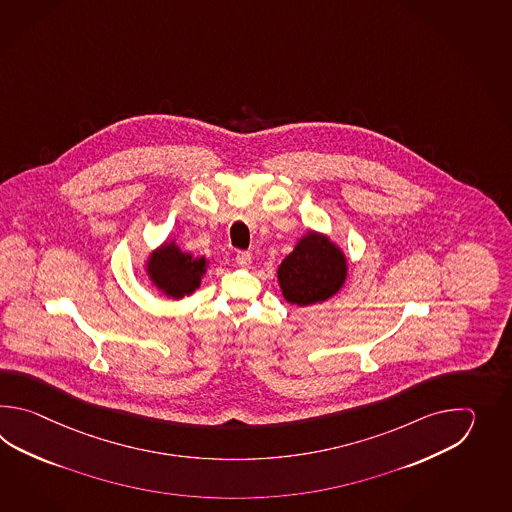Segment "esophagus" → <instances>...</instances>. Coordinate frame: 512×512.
<instances>
[{"label":"esophagus","instance_id":"obj_1","mask_svg":"<svg viewBox=\"0 0 512 512\" xmlns=\"http://www.w3.org/2000/svg\"><path fill=\"white\" fill-rule=\"evenodd\" d=\"M236 263H238V267L241 269H245V267H249L252 263V256L249 252L240 251L236 254Z\"/></svg>","mask_w":512,"mask_h":512}]
</instances>
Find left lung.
Segmentation results:
<instances>
[{
	"label": "left lung",
	"instance_id": "8db88e82",
	"mask_svg": "<svg viewBox=\"0 0 512 512\" xmlns=\"http://www.w3.org/2000/svg\"><path fill=\"white\" fill-rule=\"evenodd\" d=\"M348 276L344 252L324 234L307 232L278 267V282L289 304L326 302L340 291Z\"/></svg>",
	"mask_w": 512,
	"mask_h": 512
}]
</instances>
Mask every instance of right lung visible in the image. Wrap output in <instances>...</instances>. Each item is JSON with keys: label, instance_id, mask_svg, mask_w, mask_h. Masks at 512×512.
I'll return each instance as SVG.
<instances>
[{"label": "right lung", "instance_id": "right-lung-1", "mask_svg": "<svg viewBox=\"0 0 512 512\" xmlns=\"http://www.w3.org/2000/svg\"><path fill=\"white\" fill-rule=\"evenodd\" d=\"M207 267V258H194L192 254L181 251L175 241L163 243L146 261V272L153 285L174 300L194 293Z\"/></svg>", "mask_w": 512, "mask_h": 512}]
</instances>
